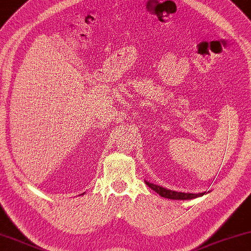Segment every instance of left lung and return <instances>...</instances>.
<instances>
[{"instance_id":"left-lung-1","label":"left lung","mask_w":251,"mask_h":251,"mask_svg":"<svg viewBox=\"0 0 251 251\" xmlns=\"http://www.w3.org/2000/svg\"><path fill=\"white\" fill-rule=\"evenodd\" d=\"M146 184L149 186L153 190V191H156L157 193H159L161 197L164 198H167V199H173V200H189V199H195V198L198 197H201L203 196L204 193H184V192H176V191H173V190H167L165 188H161L159 185H156V184H152V183H149V182H146Z\"/></svg>"}]
</instances>
